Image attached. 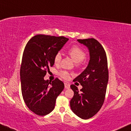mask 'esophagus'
<instances>
[{
  "mask_svg": "<svg viewBox=\"0 0 131 131\" xmlns=\"http://www.w3.org/2000/svg\"><path fill=\"white\" fill-rule=\"evenodd\" d=\"M64 87H65L66 89H69L70 88V85L69 83H64Z\"/></svg>",
  "mask_w": 131,
  "mask_h": 131,
  "instance_id": "34e87169",
  "label": "esophagus"
}]
</instances>
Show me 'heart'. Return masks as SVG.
Returning a JSON list of instances; mask_svg holds the SVG:
<instances>
[{"label": "heart", "instance_id": "obj_1", "mask_svg": "<svg viewBox=\"0 0 131 131\" xmlns=\"http://www.w3.org/2000/svg\"><path fill=\"white\" fill-rule=\"evenodd\" d=\"M69 55L72 58L76 63H79L82 61L86 57L85 52L82 50L81 48L78 46H74L71 48L69 51ZM61 60V55L60 52L57 53L54 57V62L55 64H58L60 62ZM60 75L62 78L65 79H68L69 78V73L66 71H62L60 72Z\"/></svg>", "mask_w": 131, "mask_h": 131}]
</instances>
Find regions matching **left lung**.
<instances>
[{
  "mask_svg": "<svg viewBox=\"0 0 131 131\" xmlns=\"http://www.w3.org/2000/svg\"><path fill=\"white\" fill-rule=\"evenodd\" d=\"M78 42L88 48L89 61L86 68L74 79L83 87L80 92L75 85L70 86L74 92L70 107L78 117L88 119L97 113L104 101L108 81L107 60L103 47L95 39H78Z\"/></svg>",
  "mask_w": 131,
  "mask_h": 131,
  "instance_id": "obj_1",
  "label": "left lung"
}]
</instances>
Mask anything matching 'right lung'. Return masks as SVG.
I'll use <instances>...</instances> for the list:
<instances>
[{"instance_id": "1", "label": "right lung", "mask_w": 131, "mask_h": 131, "mask_svg": "<svg viewBox=\"0 0 131 131\" xmlns=\"http://www.w3.org/2000/svg\"><path fill=\"white\" fill-rule=\"evenodd\" d=\"M68 40L63 36L38 35L25 47L20 69L21 91L27 106L37 115L50 113L64 89L63 82L58 78L49 82L44 77L54 64L55 55Z\"/></svg>"}]
</instances>
